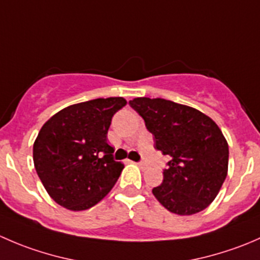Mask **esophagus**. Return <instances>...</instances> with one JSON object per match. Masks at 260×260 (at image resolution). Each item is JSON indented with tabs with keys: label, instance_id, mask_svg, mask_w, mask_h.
<instances>
[{
	"label": "esophagus",
	"instance_id": "obj_1",
	"mask_svg": "<svg viewBox=\"0 0 260 260\" xmlns=\"http://www.w3.org/2000/svg\"><path fill=\"white\" fill-rule=\"evenodd\" d=\"M138 167H140V169H142V170H146L147 169V165L145 164V162H138Z\"/></svg>",
	"mask_w": 260,
	"mask_h": 260
}]
</instances>
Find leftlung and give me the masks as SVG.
<instances>
[{"label": "left lung", "mask_w": 260, "mask_h": 260, "mask_svg": "<svg viewBox=\"0 0 260 260\" xmlns=\"http://www.w3.org/2000/svg\"><path fill=\"white\" fill-rule=\"evenodd\" d=\"M129 104L145 119L154 147L170 157L154 198L177 215L208 208L228 175L229 146L221 129L203 112L166 99L143 96Z\"/></svg>", "instance_id": "left-lung-1"}]
</instances>
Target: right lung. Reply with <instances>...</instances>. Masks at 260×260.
Segmentation results:
<instances>
[{
    "mask_svg": "<svg viewBox=\"0 0 260 260\" xmlns=\"http://www.w3.org/2000/svg\"><path fill=\"white\" fill-rule=\"evenodd\" d=\"M122 96L73 104L52 115L34 142V165L50 198L83 211L108 195L124 165L113 159L107 135Z\"/></svg>",
    "mask_w": 260,
    "mask_h": 260,
    "instance_id": "obj_1",
    "label": "right lung"
}]
</instances>
